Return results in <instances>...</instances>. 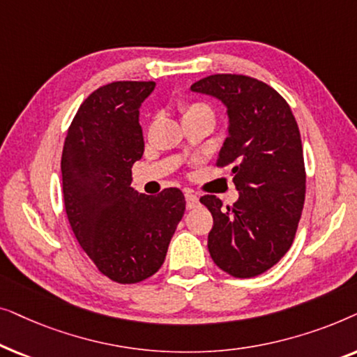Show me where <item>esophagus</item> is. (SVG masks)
<instances>
[{"label":"esophagus","instance_id":"obj_1","mask_svg":"<svg viewBox=\"0 0 357 357\" xmlns=\"http://www.w3.org/2000/svg\"><path fill=\"white\" fill-rule=\"evenodd\" d=\"M185 199H187V208L188 209H193L198 206V197L197 195H193L192 192H185Z\"/></svg>","mask_w":357,"mask_h":357}]
</instances>
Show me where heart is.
I'll list each match as a JSON object with an SVG mask.
<instances>
[{"mask_svg":"<svg viewBox=\"0 0 357 357\" xmlns=\"http://www.w3.org/2000/svg\"><path fill=\"white\" fill-rule=\"evenodd\" d=\"M183 116H190V115H197V114H206L213 116V110L211 107L203 104V102H188V104H182L180 107Z\"/></svg>","mask_w":357,"mask_h":357,"instance_id":"obj_1","label":"heart"}]
</instances>
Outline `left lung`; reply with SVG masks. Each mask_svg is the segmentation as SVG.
Returning a JSON list of instances; mask_svg holds the SVG:
<instances>
[{
  "instance_id": "1",
  "label": "left lung",
  "mask_w": 357,
  "mask_h": 357,
  "mask_svg": "<svg viewBox=\"0 0 357 357\" xmlns=\"http://www.w3.org/2000/svg\"><path fill=\"white\" fill-rule=\"evenodd\" d=\"M192 91L227 105L229 136L218 167L232 165L238 199L222 209L216 195L199 198L213 216L208 250L234 278L275 266L294 242L305 199V165L297 121L280 92L255 77L211 75Z\"/></svg>"
}]
</instances>
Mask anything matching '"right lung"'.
I'll list each match as a JSON object with an SVG mask.
<instances>
[{"label":"right lung","mask_w":357,"mask_h":357,"mask_svg":"<svg viewBox=\"0 0 357 357\" xmlns=\"http://www.w3.org/2000/svg\"><path fill=\"white\" fill-rule=\"evenodd\" d=\"M154 81H115L96 89L77 109L61 154L68 221L102 275L135 284L162 266L185 213L178 188L158 197L130 187L131 167L144 153L139 105Z\"/></svg>","instance_id":"1"}]
</instances>
